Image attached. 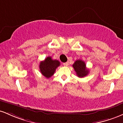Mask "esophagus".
I'll return each mask as SVG.
<instances>
[{"label":"esophagus","instance_id":"obj_1","mask_svg":"<svg viewBox=\"0 0 123 123\" xmlns=\"http://www.w3.org/2000/svg\"><path fill=\"white\" fill-rule=\"evenodd\" d=\"M63 66H67L69 64H68V62H67V63H63Z\"/></svg>","mask_w":123,"mask_h":123}]
</instances>
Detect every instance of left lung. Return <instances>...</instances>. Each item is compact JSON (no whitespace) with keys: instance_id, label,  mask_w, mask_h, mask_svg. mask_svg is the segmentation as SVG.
<instances>
[{"instance_id":"1","label":"left lung","mask_w":123,"mask_h":123,"mask_svg":"<svg viewBox=\"0 0 123 123\" xmlns=\"http://www.w3.org/2000/svg\"><path fill=\"white\" fill-rule=\"evenodd\" d=\"M73 67L76 72L77 76L82 78L88 75L89 71V69L86 68L85 63L82 60H77L73 64Z\"/></svg>"}]
</instances>
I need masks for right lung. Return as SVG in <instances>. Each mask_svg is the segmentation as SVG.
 <instances>
[{
    "label": "right lung",
    "mask_w": 123,
    "mask_h": 123,
    "mask_svg": "<svg viewBox=\"0 0 123 123\" xmlns=\"http://www.w3.org/2000/svg\"><path fill=\"white\" fill-rule=\"evenodd\" d=\"M60 65L59 60H53L50 56H49L45 58L43 61L40 62V71L44 77L49 78L54 74L56 69Z\"/></svg>",
    "instance_id": "1"
}]
</instances>
